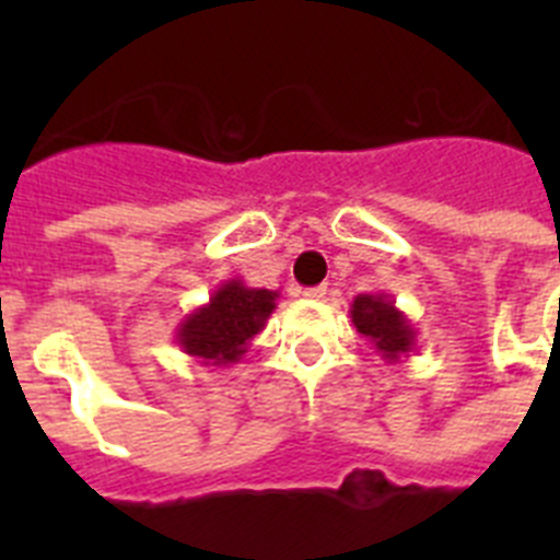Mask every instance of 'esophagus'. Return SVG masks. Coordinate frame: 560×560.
Segmentation results:
<instances>
[{
	"label": "esophagus",
	"instance_id": "obj_1",
	"mask_svg": "<svg viewBox=\"0 0 560 560\" xmlns=\"http://www.w3.org/2000/svg\"><path fill=\"white\" fill-rule=\"evenodd\" d=\"M325 294H328V285H314V289L303 291V296H308V300H323Z\"/></svg>",
	"mask_w": 560,
	"mask_h": 560
}]
</instances>
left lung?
I'll return each instance as SVG.
<instances>
[{
    "mask_svg": "<svg viewBox=\"0 0 560 560\" xmlns=\"http://www.w3.org/2000/svg\"><path fill=\"white\" fill-rule=\"evenodd\" d=\"M350 319L355 330L387 361L407 359L418 345V330L409 316L387 294H359L350 303Z\"/></svg>",
    "mask_w": 560,
    "mask_h": 560,
    "instance_id": "1",
    "label": "left lung"
}]
</instances>
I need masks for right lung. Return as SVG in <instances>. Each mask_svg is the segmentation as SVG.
Returning <instances> with one entry per match:
<instances>
[{"instance_id":"1","label":"right lung","mask_w":560,"mask_h":560,"mask_svg":"<svg viewBox=\"0 0 560 560\" xmlns=\"http://www.w3.org/2000/svg\"><path fill=\"white\" fill-rule=\"evenodd\" d=\"M280 291L252 289L244 280H226L210 303L192 308L176 325V345L205 368H230L244 359L252 339L266 328Z\"/></svg>"}]
</instances>
